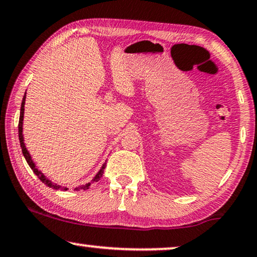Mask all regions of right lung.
<instances>
[{
  "label": "right lung",
  "mask_w": 257,
  "mask_h": 257,
  "mask_svg": "<svg viewBox=\"0 0 257 257\" xmlns=\"http://www.w3.org/2000/svg\"><path fill=\"white\" fill-rule=\"evenodd\" d=\"M25 97H27V92H25L24 96H23V100H22V104H21V113H20V122H19V137H20V143H21V148H22V153H23V156L25 157V161H27V163L29 164V166H30L32 171L35 172V175L38 177L39 179L42 180L43 183L45 184L46 186L49 187H52V189L55 190H67V187H64V186H60L58 185V184H55L52 183L51 180H49L46 177L43 175V173L39 171V170L36 168V165L34 163V161L31 160V156L30 154H29V151L27 148H25V144H24V139H23V117H24V104H25ZM104 168H106V163H103L102 166H101V169L99 170V172L96 173L95 177L92 179L91 183H94V182H97V180H100L101 177H102V173H103V170ZM91 183H87L85 184V185H81V186H78L75 187L74 190H88L89 186H91Z\"/></svg>",
  "instance_id": "obj_1"
}]
</instances>
